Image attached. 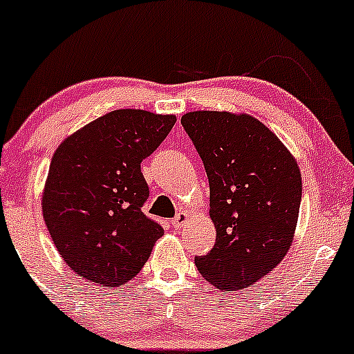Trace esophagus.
I'll use <instances>...</instances> for the list:
<instances>
[{"instance_id":"esophagus-1","label":"esophagus","mask_w":354,"mask_h":354,"mask_svg":"<svg viewBox=\"0 0 354 354\" xmlns=\"http://www.w3.org/2000/svg\"><path fill=\"white\" fill-rule=\"evenodd\" d=\"M189 221V214L187 212H178V214L174 218L172 221V226L176 227V230H180V227L185 226V223Z\"/></svg>"}]
</instances>
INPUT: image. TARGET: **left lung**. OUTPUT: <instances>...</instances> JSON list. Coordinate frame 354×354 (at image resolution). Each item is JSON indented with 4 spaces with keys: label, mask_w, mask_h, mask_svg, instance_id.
Instances as JSON below:
<instances>
[{
    "label": "left lung",
    "mask_w": 354,
    "mask_h": 354,
    "mask_svg": "<svg viewBox=\"0 0 354 354\" xmlns=\"http://www.w3.org/2000/svg\"><path fill=\"white\" fill-rule=\"evenodd\" d=\"M209 178L216 245L196 257L201 275L239 290L267 275L290 248L302 180L290 151L248 115L194 111L182 116Z\"/></svg>",
    "instance_id": "8db88e82"
}]
</instances>
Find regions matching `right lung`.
Masks as SVG:
<instances>
[{
  "label": "right lung",
  "instance_id": "1",
  "mask_svg": "<svg viewBox=\"0 0 354 354\" xmlns=\"http://www.w3.org/2000/svg\"><path fill=\"white\" fill-rule=\"evenodd\" d=\"M176 124V116L116 109L57 148L41 209L64 261L82 279L121 287L150 257L163 227L142 211L148 184L142 162Z\"/></svg>",
  "mask_w": 354,
  "mask_h": 354
}]
</instances>
